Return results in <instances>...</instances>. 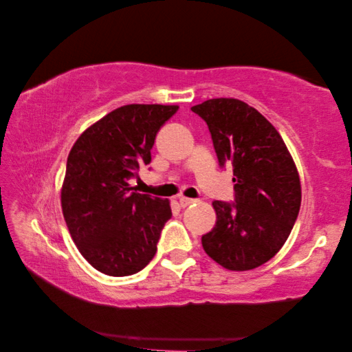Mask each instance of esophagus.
Here are the masks:
<instances>
[{"mask_svg": "<svg viewBox=\"0 0 352 352\" xmlns=\"http://www.w3.org/2000/svg\"><path fill=\"white\" fill-rule=\"evenodd\" d=\"M193 203H195V199H192V198H184V197L179 198V206L181 207H187V206L193 204Z\"/></svg>", "mask_w": 352, "mask_h": 352, "instance_id": "obj_1", "label": "esophagus"}]
</instances>
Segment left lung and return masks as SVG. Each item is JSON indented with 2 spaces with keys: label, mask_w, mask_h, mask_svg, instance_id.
Returning <instances> with one entry per match:
<instances>
[{
  "label": "left lung",
  "mask_w": 352,
  "mask_h": 352,
  "mask_svg": "<svg viewBox=\"0 0 352 352\" xmlns=\"http://www.w3.org/2000/svg\"><path fill=\"white\" fill-rule=\"evenodd\" d=\"M192 111L207 123L220 166H232L235 203L214 201L217 223L203 235L207 256L232 272L268 262L289 239L301 207L296 165L274 126L234 98Z\"/></svg>",
  "instance_id": "8db88e82"
}]
</instances>
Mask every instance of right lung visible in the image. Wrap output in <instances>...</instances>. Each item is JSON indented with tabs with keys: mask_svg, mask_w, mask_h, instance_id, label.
I'll use <instances>...</instances> for the list:
<instances>
[{
	"mask_svg": "<svg viewBox=\"0 0 352 352\" xmlns=\"http://www.w3.org/2000/svg\"><path fill=\"white\" fill-rule=\"evenodd\" d=\"M177 106L128 104L85 129L67 159L60 203L80 254L107 276H131L157 251L168 199L134 192L131 177L151 162L155 135Z\"/></svg>",
	"mask_w": 352,
	"mask_h": 352,
	"instance_id": "add662e5",
	"label": "right lung"
}]
</instances>
